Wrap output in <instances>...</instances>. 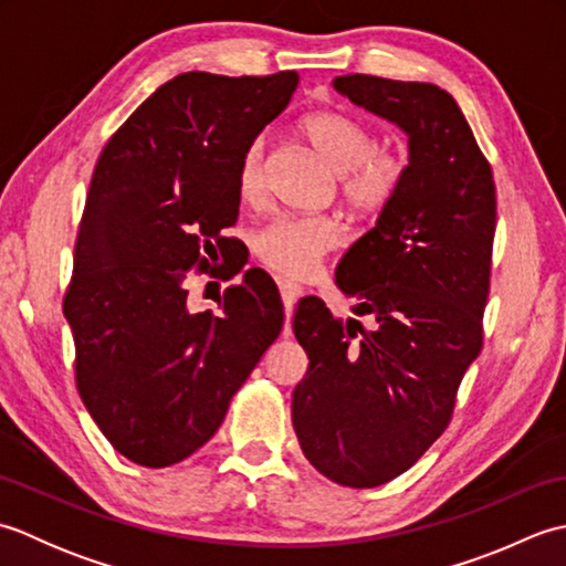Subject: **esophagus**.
<instances>
[{
	"mask_svg": "<svg viewBox=\"0 0 566 566\" xmlns=\"http://www.w3.org/2000/svg\"><path fill=\"white\" fill-rule=\"evenodd\" d=\"M276 284H280L282 302L286 304V308H292V306L296 304V298H298V296H304V286H302V284L290 282V280H280Z\"/></svg>",
	"mask_w": 566,
	"mask_h": 566,
	"instance_id": "obj_1",
	"label": "esophagus"
}]
</instances>
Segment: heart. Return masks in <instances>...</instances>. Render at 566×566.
Segmentation results:
<instances>
[{
	"label": "heart",
	"mask_w": 566,
	"mask_h": 566,
	"mask_svg": "<svg viewBox=\"0 0 566 566\" xmlns=\"http://www.w3.org/2000/svg\"><path fill=\"white\" fill-rule=\"evenodd\" d=\"M302 134L338 172L340 197L355 211L384 207L399 189L406 163L401 155L377 148V138L357 118L316 112L302 122ZM238 197L260 203L264 197V138L250 140L235 170ZM340 243V226L328 216H280L255 238L258 258L286 276H308L326 252Z\"/></svg>",
	"instance_id": "b5f03b06"
}]
</instances>
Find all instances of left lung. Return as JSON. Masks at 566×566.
Returning a JSON list of instances; mask_svg holds the SVG:
<instances>
[{"instance_id": "left-lung-1", "label": "left lung", "mask_w": 566, "mask_h": 566, "mask_svg": "<svg viewBox=\"0 0 566 566\" xmlns=\"http://www.w3.org/2000/svg\"><path fill=\"white\" fill-rule=\"evenodd\" d=\"M333 90L401 128L408 165L375 228L335 270L338 290L375 328L335 321L316 296L296 306L292 331L308 369L294 387L292 423L323 476L371 489L440 438L482 350L496 189L462 109L438 84L340 75ZM357 329L364 338L353 344Z\"/></svg>"}]
</instances>
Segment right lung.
Returning a JSON list of instances; mask_svg holds the SVG:
<instances>
[{"instance_id": "add662e5", "label": "right lung", "mask_w": 566, "mask_h": 566, "mask_svg": "<svg viewBox=\"0 0 566 566\" xmlns=\"http://www.w3.org/2000/svg\"><path fill=\"white\" fill-rule=\"evenodd\" d=\"M296 87L294 70L185 72L126 118L94 167L63 311L82 401L130 462L170 467L209 442L284 326L260 268L223 292L221 314L191 311L185 282L228 243L240 153Z\"/></svg>"}]
</instances>
